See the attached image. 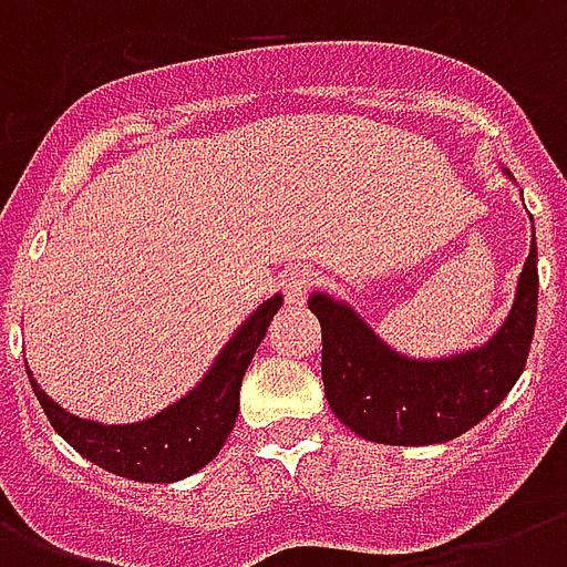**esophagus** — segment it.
Returning <instances> with one entry per match:
<instances>
[{
	"label": "esophagus",
	"mask_w": 567,
	"mask_h": 567,
	"mask_svg": "<svg viewBox=\"0 0 567 567\" xmlns=\"http://www.w3.org/2000/svg\"><path fill=\"white\" fill-rule=\"evenodd\" d=\"M311 288V274L306 267H288L282 274V293L288 306L306 300V291Z\"/></svg>",
	"instance_id": "1"
}]
</instances>
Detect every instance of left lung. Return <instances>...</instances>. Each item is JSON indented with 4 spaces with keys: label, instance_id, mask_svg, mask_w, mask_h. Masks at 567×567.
<instances>
[{
    "label": "left lung",
    "instance_id": "1",
    "mask_svg": "<svg viewBox=\"0 0 567 567\" xmlns=\"http://www.w3.org/2000/svg\"><path fill=\"white\" fill-rule=\"evenodd\" d=\"M536 231L518 291L497 336L471 353L417 362L382 344L350 306L315 293L309 309L323 332V391L355 435L377 444L423 447L458 439L492 414L527 364L538 309Z\"/></svg>",
    "mask_w": 567,
    "mask_h": 567
}]
</instances>
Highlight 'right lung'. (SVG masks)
<instances>
[{
	"label": "right lung",
	"instance_id": "add662e5",
	"mask_svg": "<svg viewBox=\"0 0 567 567\" xmlns=\"http://www.w3.org/2000/svg\"><path fill=\"white\" fill-rule=\"evenodd\" d=\"M279 306H282L279 293L261 302L247 323L231 336L229 344L223 347V353L217 355L203 382L188 396H182L179 403H173L150 421L105 426V423L75 417L64 412L31 379L29 371L31 391L38 394L58 435L87 462L135 483H176L208 465L226 444V435L238 417L240 379L247 373L258 344L265 341L267 327Z\"/></svg>",
	"mask_w": 567,
	"mask_h": 567
}]
</instances>
